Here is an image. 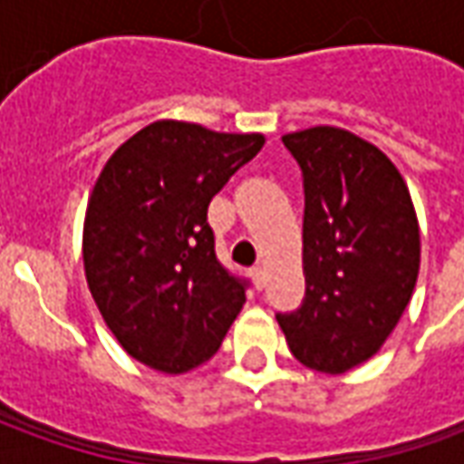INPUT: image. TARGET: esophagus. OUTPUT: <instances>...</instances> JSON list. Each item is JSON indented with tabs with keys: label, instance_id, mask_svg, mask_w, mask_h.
<instances>
[{
	"label": "esophagus",
	"instance_id": "1",
	"mask_svg": "<svg viewBox=\"0 0 464 464\" xmlns=\"http://www.w3.org/2000/svg\"><path fill=\"white\" fill-rule=\"evenodd\" d=\"M250 276H253V284H256V289H263L266 286V268L263 266H256L253 271H250Z\"/></svg>",
	"mask_w": 464,
	"mask_h": 464
}]
</instances>
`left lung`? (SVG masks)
<instances>
[{
    "mask_svg": "<svg viewBox=\"0 0 464 464\" xmlns=\"http://www.w3.org/2000/svg\"><path fill=\"white\" fill-rule=\"evenodd\" d=\"M281 141L304 186V299L276 320L302 364L343 374L382 348L411 302L419 219L398 168L362 136L314 126Z\"/></svg>",
    "mask_w": 464,
    "mask_h": 464,
    "instance_id": "8db88e82",
    "label": "left lung"
}]
</instances>
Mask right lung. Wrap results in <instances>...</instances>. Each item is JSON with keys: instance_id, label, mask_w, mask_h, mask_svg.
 I'll use <instances>...</instances> for the list:
<instances>
[{"instance_id": "add662e5", "label": "right lung", "mask_w": 464, "mask_h": 464, "mask_svg": "<svg viewBox=\"0 0 464 464\" xmlns=\"http://www.w3.org/2000/svg\"><path fill=\"white\" fill-rule=\"evenodd\" d=\"M263 144V134L154 121L105 162L84 214V276L136 362L183 374L222 346L247 281L219 263L206 214Z\"/></svg>"}]
</instances>
